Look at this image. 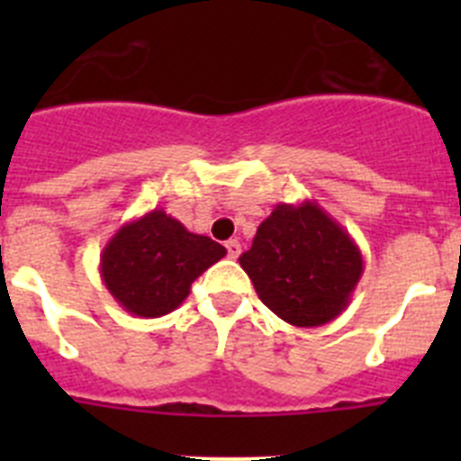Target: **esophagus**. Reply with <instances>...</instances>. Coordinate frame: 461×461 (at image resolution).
<instances>
[{
  "mask_svg": "<svg viewBox=\"0 0 461 461\" xmlns=\"http://www.w3.org/2000/svg\"><path fill=\"white\" fill-rule=\"evenodd\" d=\"M226 251H228V258H238L240 251H242V244H240L238 240H228Z\"/></svg>",
  "mask_w": 461,
  "mask_h": 461,
  "instance_id": "1",
  "label": "esophagus"
}]
</instances>
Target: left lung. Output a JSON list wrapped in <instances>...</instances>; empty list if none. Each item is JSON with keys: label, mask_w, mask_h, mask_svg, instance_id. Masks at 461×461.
<instances>
[{"label": "left lung", "mask_w": 461, "mask_h": 461, "mask_svg": "<svg viewBox=\"0 0 461 461\" xmlns=\"http://www.w3.org/2000/svg\"><path fill=\"white\" fill-rule=\"evenodd\" d=\"M260 303L281 321L316 328L335 321L360 281L365 260L356 240L316 201L279 203L240 256Z\"/></svg>", "instance_id": "8db88e82"}]
</instances>
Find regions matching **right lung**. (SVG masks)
<instances>
[{"instance_id":"add662e5","label":"right lung","mask_w":461,"mask_h":461,"mask_svg":"<svg viewBox=\"0 0 461 461\" xmlns=\"http://www.w3.org/2000/svg\"><path fill=\"white\" fill-rule=\"evenodd\" d=\"M223 256L221 244L189 233L157 207L117 228L101 251L99 272L124 312L158 319L180 307L191 284Z\"/></svg>"}]
</instances>
